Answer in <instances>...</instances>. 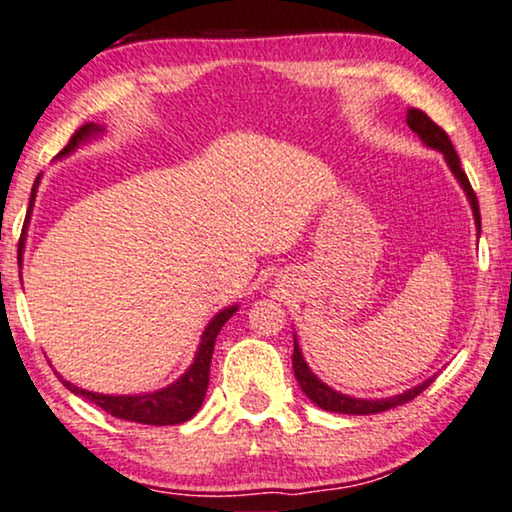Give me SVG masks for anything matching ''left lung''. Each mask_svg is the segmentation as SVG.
<instances>
[{
  "label": "left lung",
  "mask_w": 512,
  "mask_h": 512,
  "mask_svg": "<svg viewBox=\"0 0 512 512\" xmlns=\"http://www.w3.org/2000/svg\"><path fill=\"white\" fill-rule=\"evenodd\" d=\"M407 124L409 129L418 134L423 143L430 145V148L440 150L444 159H447L451 174L459 178V183L463 185V190H466L468 195V202L470 207H473V216H475V223H477V230H480V204H477V195L473 190V185H470L466 171L461 169V159L456 155L454 145H451L447 131L442 129V126H437L433 119H430L426 112L418 110V108H409L407 112ZM291 362H294V374H296V381L298 386L303 388V393L310 397V402H315L320 409H327V411H336V414H378V411H388L393 407H400V404L414 400L416 395H421L423 390H426L430 383H433V378H428V381H423L421 386L407 390V393L402 395H395V397H386V400H357V397H348L343 393H336V390H331L327 383H322L320 378H317L313 371H310L308 364H305L303 355H301V348H298L296 338H294V357H291Z\"/></svg>",
  "instance_id": "left-lung-1"
}]
</instances>
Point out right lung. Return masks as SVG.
Wrapping results in <instances>:
<instances>
[{"instance_id": "add662e5", "label": "right lung", "mask_w": 512, "mask_h": 512, "mask_svg": "<svg viewBox=\"0 0 512 512\" xmlns=\"http://www.w3.org/2000/svg\"><path fill=\"white\" fill-rule=\"evenodd\" d=\"M101 126L96 124H84L72 134L70 143L61 150V155H70L72 150L77 148L79 143H84L86 138L101 134ZM37 183L32 188L30 195V209L32 202H35V192H37ZM30 209H28V218H30ZM23 247H25V230L21 235V242H18V261L23 256ZM237 305L232 308H225L218 313L214 320L209 322V327L204 329L202 334V343H199L195 362L190 364V369L178 378L176 383H171L169 388L157 390V393H145V395H101V393H89V390H82L77 386H72L70 381H65L63 376H58L63 381V386L70 390V393L82 395L89 402H94L96 407H101L103 411H108L110 416L124 418V421H136V423H145V426H176V423H183L192 418L202 407L204 395H207V386H209V367H211V355H214V343L218 331L225 322L235 315Z\"/></svg>"}]
</instances>
